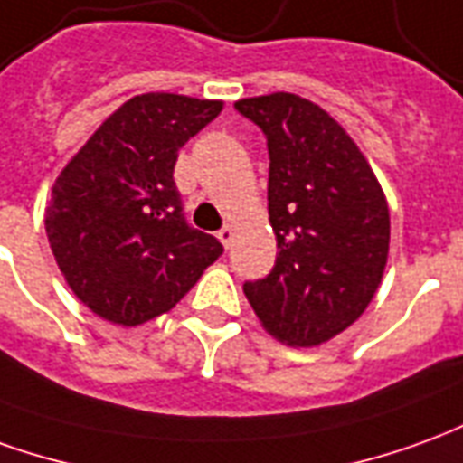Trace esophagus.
Returning <instances> with one entry per match:
<instances>
[{"mask_svg":"<svg viewBox=\"0 0 463 463\" xmlns=\"http://www.w3.org/2000/svg\"><path fill=\"white\" fill-rule=\"evenodd\" d=\"M218 238H221V242L225 245V248H231L232 238H235V228H232V225H225V228L218 232Z\"/></svg>","mask_w":463,"mask_h":463,"instance_id":"esophagus-1","label":"esophagus"}]
</instances>
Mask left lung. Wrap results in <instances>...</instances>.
<instances>
[{
  "mask_svg": "<svg viewBox=\"0 0 463 463\" xmlns=\"http://www.w3.org/2000/svg\"><path fill=\"white\" fill-rule=\"evenodd\" d=\"M235 108L265 132L273 270L242 293L276 341L313 348L361 318L386 270L389 203L366 155L335 119L290 92Z\"/></svg>",
  "mask_w": 463,
  "mask_h": 463,
  "instance_id": "8db88e82",
  "label": "left lung"
}]
</instances>
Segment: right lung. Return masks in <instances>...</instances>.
Instances as JSON below:
<instances>
[{
  "label": "right lung",
  "mask_w": 463,
  "mask_h": 463,
  "mask_svg": "<svg viewBox=\"0 0 463 463\" xmlns=\"http://www.w3.org/2000/svg\"><path fill=\"white\" fill-rule=\"evenodd\" d=\"M221 99L147 92L119 105L52 185L44 231L67 286L95 316L140 326L163 316L222 245L190 228L173 170Z\"/></svg>",
  "instance_id": "1"
}]
</instances>
